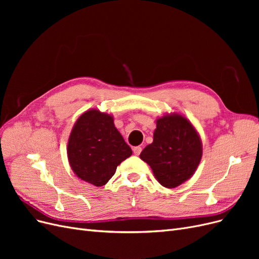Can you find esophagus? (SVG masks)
<instances>
[{
    "instance_id": "obj_1",
    "label": "esophagus",
    "mask_w": 259,
    "mask_h": 259,
    "mask_svg": "<svg viewBox=\"0 0 259 259\" xmlns=\"http://www.w3.org/2000/svg\"><path fill=\"white\" fill-rule=\"evenodd\" d=\"M133 152H134L135 155H139L140 152H142V147H140V146L134 147V148H133Z\"/></svg>"
}]
</instances>
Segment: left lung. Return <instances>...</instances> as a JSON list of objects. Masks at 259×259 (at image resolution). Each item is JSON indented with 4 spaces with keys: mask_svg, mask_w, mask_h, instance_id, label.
Wrapping results in <instances>:
<instances>
[{
    "mask_svg": "<svg viewBox=\"0 0 259 259\" xmlns=\"http://www.w3.org/2000/svg\"><path fill=\"white\" fill-rule=\"evenodd\" d=\"M199 133L186 116L168 113L156 119L153 142L140 153L156 180L176 188L192 177L202 159Z\"/></svg>",
    "mask_w": 259,
    "mask_h": 259,
    "instance_id": "1",
    "label": "left lung"
}]
</instances>
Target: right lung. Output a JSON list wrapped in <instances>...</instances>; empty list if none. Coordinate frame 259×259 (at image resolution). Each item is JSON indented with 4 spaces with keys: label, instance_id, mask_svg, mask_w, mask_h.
Segmentation results:
<instances>
[{
    "label": "right lung",
    "instance_id": "1",
    "mask_svg": "<svg viewBox=\"0 0 259 259\" xmlns=\"http://www.w3.org/2000/svg\"><path fill=\"white\" fill-rule=\"evenodd\" d=\"M67 154L77 177L101 187L114 175L116 166L132 155V149L114 126L111 114L91 109L74 123Z\"/></svg>",
    "mask_w": 259,
    "mask_h": 259
}]
</instances>
